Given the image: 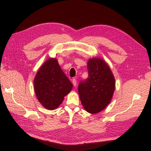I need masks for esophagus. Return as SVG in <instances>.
I'll return each mask as SVG.
<instances>
[{"mask_svg": "<svg viewBox=\"0 0 151 151\" xmlns=\"http://www.w3.org/2000/svg\"><path fill=\"white\" fill-rule=\"evenodd\" d=\"M72 83H73V84L74 86H76V80L75 78H73L72 80Z\"/></svg>", "mask_w": 151, "mask_h": 151, "instance_id": "34e87169", "label": "esophagus"}]
</instances>
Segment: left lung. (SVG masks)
<instances>
[{"label": "left lung", "instance_id": "left-lung-1", "mask_svg": "<svg viewBox=\"0 0 151 151\" xmlns=\"http://www.w3.org/2000/svg\"><path fill=\"white\" fill-rule=\"evenodd\" d=\"M88 76L79 83L78 91L85 110L90 114L102 111L113 97L116 81L109 65L99 57L88 61Z\"/></svg>", "mask_w": 151, "mask_h": 151}]
</instances>
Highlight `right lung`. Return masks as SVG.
I'll list each match as a JSON object with an SVG mask.
<instances>
[{
	"label": "right lung",
	"instance_id": "add662e5",
	"mask_svg": "<svg viewBox=\"0 0 151 151\" xmlns=\"http://www.w3.org/2000/svg\"><path fill=\"white\" fill-rule=\"evenodd\" d=\"M37 100L45 108H58L73 88V84L60 67L56 58L47 59L37 70L34 80Z\"/></svg>",
	"mask_w": 151,
	"mask_h": 151
}]
</instances>
